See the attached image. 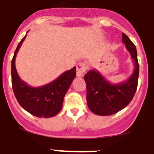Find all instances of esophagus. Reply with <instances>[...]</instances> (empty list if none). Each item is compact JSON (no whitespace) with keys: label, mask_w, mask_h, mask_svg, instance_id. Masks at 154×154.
Segmentation results:
<instances>
[{"label":"esophagus","mask_w":154,"mask_h":154,"mask_svg":"<svg viewBox=\"0 0 154 154\" xmlns=\"http://www.w3.org/2000/svg\"><path fill=\"white\" fill-rule=\"evenodd\" d=\"M87 69V65L85 62H79L77 65V70H76V75L77 76H83L84 73L85 72V71Z\"/></svg>","instance_id":"obj_1"}]
</instances>
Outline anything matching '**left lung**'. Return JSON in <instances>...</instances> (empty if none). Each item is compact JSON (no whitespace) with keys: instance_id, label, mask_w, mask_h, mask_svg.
Instances as JSON below:
<instances>
[{"instance_id":"left-lung-1","label":"left lung","mask_w":154,"mask_h":154,"mask_svg":"<svg viewBox=\"0 0 154 154\" xmlns=\"http://www.w3.org/2000/svg\"><path fill=\"white\" fill-rule=\"evenodd\" d=\"M123 42L130 53L134 69L130 78L119 83H111L96 69L89 70L84 76L86 83L87 105L96 115L110 116L124 109L131 102L137 91L139 77L137 52L127 35L123 33Z\"/></svg>"}]
</instances>
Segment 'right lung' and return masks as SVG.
Returning a JSON list of instances; mask_svg holds the SVG:
<instances>
[{"instance_id": "right-lung-1", "label": "right lung", "mask_w": 154, "mask_h": 154, "mask_svg": "<svg viewBox=\"0 0 154 154\" xmlns=\"http://www.w3.org/2000/svg\"><path fill=\"white\" fill-rule=\"evenodd\" d=\"M26 35L19 42L11 61V82L14 93L21 106L37 117L50 118L62 108L64 97L75 77L76 68L62 73L53 82L40 87H31L21 79L15 67V58Z\"/></svg>"}]
</instances>
